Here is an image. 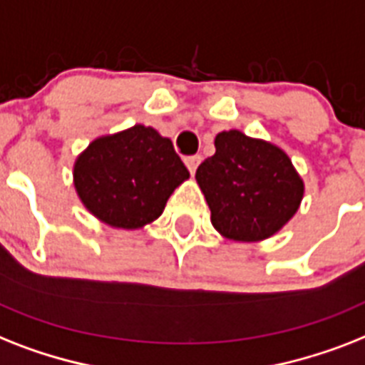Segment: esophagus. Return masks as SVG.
I'll use <instances>...</instances> for the list:
<instances>
[{"label":"esophagus","mask_w":365,"mask_h":365,"mask_svg":"<svg viewBox=\"0 0 365 365\" xmlns=\"http://www.w3.org/2000/svg\"><path fill=\"white\" fill-rule=\"evenodd\" d=\"M200 161H202V157L200 155H189L185 157V165H187L189 173L195 174V170H197V167L200 165Z\"/></svg>","instance_id":"1"}]
</instances>
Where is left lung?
<instances>
[{
	"label": "left lung",
	"mask_w": 365,
	"mask_h": 365,
	"mask_svg": "<svg viewBox=\"0 0 365 365\" xmlns=\"http://www.w3.org/2000/svg\"><path fill=\"white\" fill-rule=\"evenodd\" d=\"M197 182L212 225L229 240L269 238L296 213L304 183L283 150L240 131L215 136V153L200 163Z\"/></svg>",
	"instance_id": "8db88e82"
}]
</instances>
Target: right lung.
I'll use <instances>...</instances> for the list:
<instances>
[{"instance_id":"obj_1","label":"right lung","mask_w":365,"mask_h":365,"mask_svg":"<svg viewBox=\"0 0 365 365\" xmlns=\"http://www.w3.org/2000/svg\"><path fill=\"white\" fill-rule=\"evenodd\" d=\"M187 178L173 142L144 125L97 138L75 163L80 200L96 217L118 229L152 223Z\"/></svg>"}]
</instances>
